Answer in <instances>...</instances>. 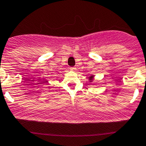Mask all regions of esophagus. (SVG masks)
Wrapping results in <instances>:
<instances>
[{"label": "esophagus", "mask_w": 146, "mask_h": 146, "mask_svg": "<svg viewBox=\"0 0 146 146\" xmlns=\"http://www.w3.org/2000/svg\"><path fill=\"white\" fill-rule=\"evenodd\" d=\"M70 70H72V71H76V67H70Z\"/></svg>", "instance_id": "1"}]
</instances>
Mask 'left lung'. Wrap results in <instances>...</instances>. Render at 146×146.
I'll return each instance as SVG.
<instances>
[{
	"label": "left lung",
	"mask_w": 146,
	"mask_h": 146,
	"mask_svg": "<svg viewBox=\"0 0 146 146\" xmlns=\"http://www.w3.org/2000/svg\"><path fill=\"white\" fill-rule=\"evenodd\" d=\"M90 80H92V76L90 78Z\"/></svg>",
	"instance_id": "left-lung-1"
}]
</instances>
